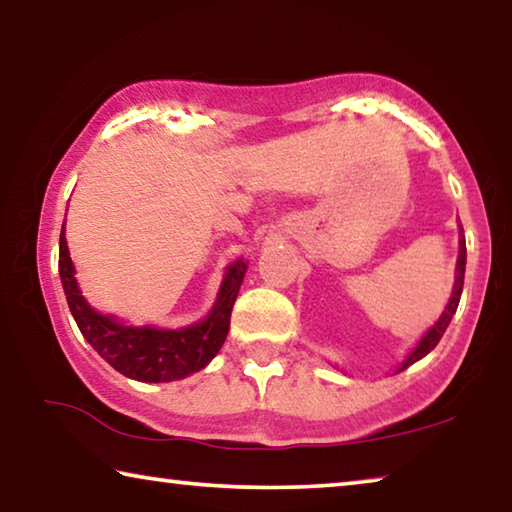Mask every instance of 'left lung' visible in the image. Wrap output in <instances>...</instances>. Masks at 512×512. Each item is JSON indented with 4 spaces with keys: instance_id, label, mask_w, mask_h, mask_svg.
<instances>
[{
    "instance_id": "obj_1",
    "label": "left lung",
    "mask_w": 512,
    "mask_h": 512,
    "mask_svg": "<svg viewBox=\"0 0 512 512\" xmlns=\"http://www.w3.org/2000/svg\"><path fill=\"white\" fill-rule=\"evenodd\" d=\"M465 255H467V250H465V237L461 239V253H458V264H456V282H454V291H452V298H449V305H447V309L443 311V316L438 318V323L433 325L427 334L422 336V341L415 345V350L409 354V357H406V361L402 363L400 366V370H404V368H409L411 363H415V361H420L422 357H427V354L436 348L438 345V341L443 339V334H445V329H447V325H449V320H452V316L456 314V309H458V302H461V293H463V280H465Z\"/></svg>"
}]
</instances>
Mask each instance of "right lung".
<instances>
[{
    "label": "right lung",
    "instance_id": "obj_1",
    "mask_svg": "<svg viewBox=\"0 0 512 512\" xmlns=\"http://www.w3.org/2000/svg\"><path fill=\"white\" fill-rule=\"evenodd\" d=\"M58 271L69 311L81 334L112 368L137 381H173L205 368L221 350L230 329L232 305L246 273V262L239 259L228 268L212 314L203 323L185 329L124 327L110 316L94 311L76 287L65 232H60Z\"/></svg>",
    "mask_w": 512,
    "mask_h": 512
}]
</instances>
